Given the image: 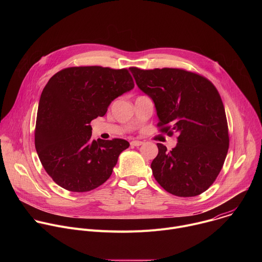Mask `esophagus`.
Here are the masks:
<instances>
[{"label":"esophagus","instance_id":"34e87169","mask_svg":"<svg viewBox=\"0 0 262 262\" xmlns=\"http://www.w3.org/2000/svg\"><path fill=\"white\" fill-rule=\"evenodd\" d=\"M130 145H132V146H141V145H143V142H142V141L134 140V141L130 142Z\"/></svg>","mask_w":262,"mask_h":262}]
</instances>
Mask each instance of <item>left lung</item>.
<instances>
[{
    "instance_id": "8db88e82",
    "label": "left lung",
    "mask_w": 262,
    "mask_h": 262,
    "mask_svg": "<svg viewBox=\"0 0 262 262\" xmlns=\"http://www.w3.org/2000/svg\"><path fill=\"white\" fill-rule=\"evenodd\" d=\"M130 71L155 102L160 132L178 135L170 151L158 143L159 155L151 163L156 180L178 197L202 194L217 177L229 148L226 113L216 88L201 74L180 68Z\"/></svg>"
}]
</instances>
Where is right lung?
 Listing matches in <instances>:
<instances>
[{"instance_id":"obj_1","label":"right lung","mask_w":262,"mask_h":262,"mask_svg":"<svg viewBox=\"0 0 262 262\" xmlns=\"http://www.w3.org/2000/svg\"><path fill=\"white\" fill-rule=\"evenodd\" d=\"M134 87L126 68L74 66L50 79L37 111L35 148L45 170L61 188L89 192L110 178L129 143L92 140L90 123Z\"/></svg>"}]
</instances>
